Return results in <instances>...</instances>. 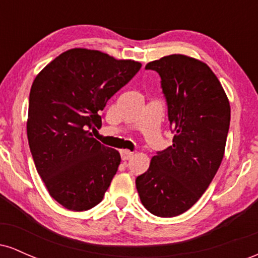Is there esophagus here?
I'll list each match as a JSON object with an SVG mask.
<instances>
[{
  "label": "esophagus",
  "mask_w": 258,
  "mask_h": 258,
  "mask_svg": "<svg viewBox=\"0 0 258 258\" xmlns=\"http://www.w3.org/2000/svg\"><path fill=\"white\" fill-rule=\"evenodd\" d=\"M120 155H121V159L123 160V161H125V160H130L133 156V153H131L130 152V150H120Z\"/></svg>",
  "instance_id": "1"
}]
</instances>
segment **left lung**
Masks as SVG:
<instances>
[{"label":"left lung","instance_id":"left-lung-1","mask_svg":"<svg viewBox=\"0 0 258 258\" xmlns=\"http://www.w3.org/2000/svg\"><path fill=\"white\" fill-rule=\"evenodd\" d=\"M146 69L161 78L172 146L153 156L136 178L142 204L159 217L182 215L200 199L224 155L230 106L221 82L203 61L171 54Z\"/></svg>","mask_w":258,"mask_h":258}]
</instances>
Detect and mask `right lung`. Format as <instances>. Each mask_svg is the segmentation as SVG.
Masks as SVG:
<instances>
[{"label": "right lung", "instance_id": "1", "mask_svg": "<svg viewBox=\"0 0 258 258\" xmlns=\"http://www.w3.org/2000/svg\"><path fill=\"white\" fill-rule=\"evenodd\" d=\"M86 48L61 53L34 80L26 123L35 166L51 197L65 209L98 205L116 173L117 150L93 138L106 102L141 69Z\"/></svg>", "mask_w": 258, "mask_h": 258}]
</instances>
